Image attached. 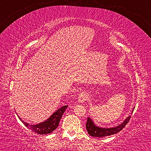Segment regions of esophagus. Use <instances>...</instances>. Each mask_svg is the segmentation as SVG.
<instances>
[{
	"mask_svg": "<svg viewBox=\"0 0 151 151\" xmlns=\"http://www.w3.org/2000/svg\"><path fill=\"white\" fill-rule=\"evenodd\" d=\"M87 99V94L86 93H81L78 96V102L83 103Z\"/></svg>",
	"mask_w": 151,
	"mask_h": 151,
	"instance_id": "1",
	"label": "esophagus"
}]
</instances>
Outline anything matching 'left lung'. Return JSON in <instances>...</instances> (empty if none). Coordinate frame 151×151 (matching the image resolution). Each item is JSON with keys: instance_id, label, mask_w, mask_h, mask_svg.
Returning <instances> with one entry per match:
<instances>
[{"instance_id": "left-lung-1", "label": "left lung", "mask_w": 151, "mask_h": 151, "mask_svg": "<svg viewBox=\"0 0 151 151\" xmlns=\"http://www.w3.org/2000/svg\"><path fill=\"white\" fill-rule=\"evenodd\" d=\"M131 117V116L127 117V119H125V121H124V122L121 124H119V126L114 128H109V129H104V128H100L96 127L94 125V122L92 121V120L90 118H88L86 123V131H87L88 133L92 137H104L110 136V135L116 134L117 132L121 131L126 126V124L128 122H129Z\"/></svg>"}]
</instances>
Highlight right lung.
Instances as JSON below:
<instances>
[{
  "mask_svg": "<svg viewBox=\"0 0 151 151\" xmlns=\"http://www.w3.org/2000/svg\"><path fill=\"white\" fill-rule=\"evenodd\" d=\"M67 107V105L61 107V108L58 109L57 111L54 112L47 121L38 124H29V123H27V122L22 121V120L19 118H19L20 119V121L22 122V123H23L28 129H29L30 131H32V132H36V133L39 134H49L51 133L52 131H54L58 127L61 117H62L64 112L65 111V110Z\"/></svg>",
  "mask_w": 151,
  "mask_h": 151,
  "instance_id": "add662e5",
  "label": "right lung"
}]
</instances>
